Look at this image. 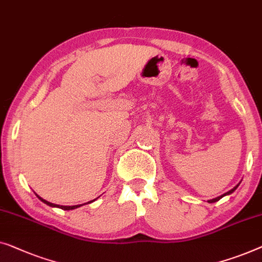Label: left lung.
<instances>
[{
  "label": "left lung",
  "instance_id": "1",
  "mask_svg": "<svg viewBox=\"0 0 262 262\" xmlns=\"http://www.w3.org/2000/svg\"><path fill=\"white\" fill-rule=\"evenodd\" d=\"M238 185H240V183H238V184H237V185H236V186H235V187H233V189H231L230 191H228V192H226V193H224V194H222V196H219V197L213 198V200H210V201H208V202H209V203H215V202H217V201H220V200H221V198H222V197H224V196H227V194H230V193H233V192H234V191L237 189V186H238Z\"/></svg>",
  "mask_w": 262,
  "mask_h": 262
}]
</instances>
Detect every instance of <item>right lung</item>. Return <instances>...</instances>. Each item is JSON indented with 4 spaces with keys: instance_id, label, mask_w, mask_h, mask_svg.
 <instances>
[{
    "instance_id": "right-lung-1",
    "label": "right lung",
    "mask_w": 262,
    "mask_h": 262,
    "mask_svg": "<svg viewBox=\"0 0 262 262\" xmlns=\"http://www.w3.org/2000/svg\"><path fill=\"white\" fill-rule=\"evenodd\" d=\"M35 194H36V193H35ZM36 197H38L40 201L43 202V203L47 204V205H50V206H53V208H60V209H62V210H73V209H77V208H79V206H82V205H83V204H79V205H70V206H68V205H58V204L50 203V202H47V201H45V200H42V198H41V197H39L38 194H36ZM94 201H95V200H94ZM94 201H90V202H88V203H91V202H94Z\"/></svg>"
}]
</instances>
